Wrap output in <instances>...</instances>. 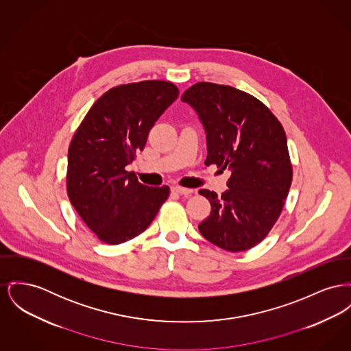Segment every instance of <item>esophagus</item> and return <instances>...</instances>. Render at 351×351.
I'll list each match as a JSON object with an SVG mask.
<instances>
[{"label":"esophagus","mask_w":351,"mask_h":351,"mask_svg":"<svg viewBox=\"0 0 351 351\" xmlns=\"http://www.w3.org/2000/svg\"><path fill=\"white\" fill-rule=\"evenodd\" d=\"M172 191L179 193V195H184V196H189L193 193V189H189V188H184V186H172Z\"/></svg>","instance_id":"esophagus-1"}]
</instances>
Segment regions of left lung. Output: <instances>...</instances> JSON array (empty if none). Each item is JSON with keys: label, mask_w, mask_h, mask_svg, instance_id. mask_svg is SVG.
Listing matches in <instances>:
<instances>
[{"label": "left lung", "mask_w": 351, "mask_h": 351, "mask_svg": "<svg viewBox=\"0 0 351 351\" xmlns=\"http://www.w3.org/2000/svg\"><path fill=\"white\" fill-rule=\"evenodd\" d=\"M206 134V165L228 168V189H200L210 213L200 233L216 247L243 252L268 236L291 186L293 168L282 124L265 104L232 86L199 82L182 95Z\"/></svg>", "instance_id": "1"}]
</instances>
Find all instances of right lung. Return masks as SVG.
<instances>
[{"label": "right lung", "instance_id": "obj_1", "mask_svg": "<svg viewBox=\"0 0 351 351\" xmlns=\"http://www.w3.org/2000/svg\"><path fill=\"white\" fill-rule=\"evenodd\" d=\"M178 97L179 88L167 81L112 87L91 106L71 139L67 196L106 244L141 234L168 199L169 186H143L125 167L143 151L149 130Z\"/></svg>", "mask_w": 351, "mask_h": 351}]
</instances>
